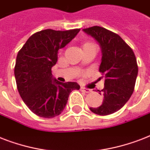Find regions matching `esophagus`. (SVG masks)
Listing matches in <instances>:
<instances>
[{
	"label": "esophagus",
	"mask_w": 150,
	"mask_h": 150,
	"mask_svg": "<svg viewBox=\"0 0 150 150\" xmlns=\"http://www.w3.org/2000/svg\"><path fill=\"white\" fill-rule=\"evenodd\" d=\"M80 89H81L82 91L85 92V93H89L91 92V89H87V88H85V87H82V86L80 88Z\"/></svg>",
	"instance_id": "34e87169"
}]
</instances>
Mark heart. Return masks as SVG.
Here are the masks:
<instances>
[{
    "label": "heart",
    "instance_id": "b5f03b06",
    "mask_svg": "<svg viewBox=\"0 0 150 150\" xmlns=\"http://www.w3.org/2000/svg\"><path fill=\"white\" fill-rule=\"evenodd\" d=\"M92 43H85L84 44H83V46H82V47H85V46H87V45H91Z\"/></svg>",
    "mask_w": 150,
    "mask_h": 150
}]
</instances>
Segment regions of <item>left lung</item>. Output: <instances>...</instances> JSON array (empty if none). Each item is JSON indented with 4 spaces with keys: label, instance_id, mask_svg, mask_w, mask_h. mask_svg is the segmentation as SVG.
<instances>
[{
    "label": "left lung",
    "instance_id": "8db88e82",
    "mask_svg": "<svg viewBox=\"0 0 150 150\" xmlns=\"http://www.w3.org/2000/svg\"><path fill=\"white\" fill-rule=\"evenodd\" d=\"M96 39L102 50L100 72L104 78L103 103L90 110L99 115H109L117 111L128 102L135 89L138 64L132 49L115 33L100 26L83 29ZM100 78V79H101Z\"/></svg>",
    "mask_w": 150,
    "mask_h": 150
}]
</instances>
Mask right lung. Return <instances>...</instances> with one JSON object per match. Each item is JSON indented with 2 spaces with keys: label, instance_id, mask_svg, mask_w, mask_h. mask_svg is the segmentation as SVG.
Segmentation results:
<instances>
[{
  "label": "right lung",
  "instance_id": "1",
  "mask_svg": "<svg viewBox=\"0 0 150 150\" xmlns=\"http://www.w3.org/2000/svg\"><path fill=\"white\" fill-rule=\"evenodd\" d=\"M80 29L65 31L44 29L33 34L18 51L15 66L18 91L37 116L52 118L63 111L68 96L79 89L77 82H61L52 78L59 49L64 47Z\"/></svg>",
  "mask_w": 150,
  "mask_h": 150
}]
</instances>
